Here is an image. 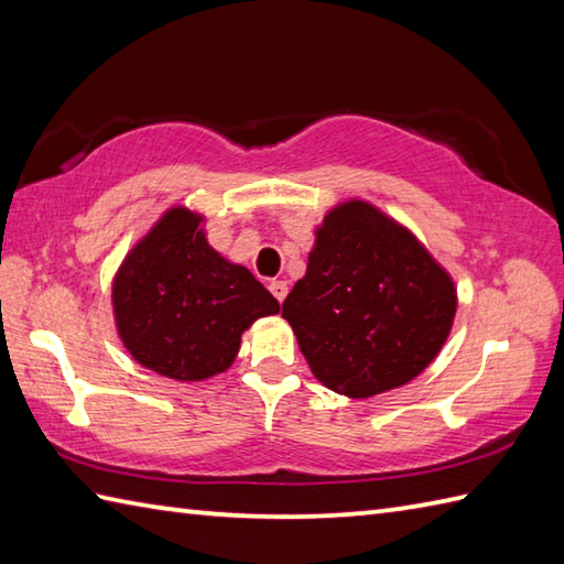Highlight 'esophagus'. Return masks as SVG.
<instances>
[{
    "mask_svg": "<svg viewBox=\"0 0 564 564\" xmlns=\"http://www.w3.org/2000/svg\"><path fill=\"white\" fill-rule=\"evenodd\" d=\"M269 291L273 293L275 301L283 303L285 295H289V283H285V281H271V283H269Z\"/></svg>",
    "mask_w": 564,
    "mask_h": 564,
    "instance_id": "34e87169",
    "label": "esophagus"
}]
</instances>
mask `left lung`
<instances>
[{
	"instance_id": "left-lung-1",
	"label": "left lung",
	"mask_w": 564,
	"mask_h": 564,
	"mask_svg": "<svg viewBox=\"0 0 564 564\" xmlns=\"http://www.w3.org/2000/svg\"><path fill=\"white\" fill-rule=\"evenodd\" d=\"M315 237L307 271L283 301L310 370L354 400L406 386L448 339L453 279L366 200L332 208Z\"/></svg>"
}]
</instances>
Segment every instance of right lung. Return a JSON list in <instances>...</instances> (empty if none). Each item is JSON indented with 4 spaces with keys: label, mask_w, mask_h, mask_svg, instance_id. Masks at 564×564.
<instances>
[{
    "label": "right lung",
    "mask_w": 564,
    "mask_h": 564,
    "mask_svg": "<svg viewBox=\"0 0 564 564\" xmlns=\"http://www.w3.org/2000/svg\"><path fill=\"white\" fill-rule=\"evenodd\" d=\"M203 215L176 206L128 251L113 279L118 337L154 373L206 380L232 366L251 322L279 301L249 269L227 261L200 230Z\"/></svg>",
    "instance_id": "right-lung-1"
}]
</instances>
